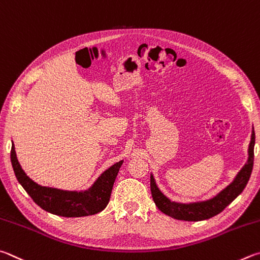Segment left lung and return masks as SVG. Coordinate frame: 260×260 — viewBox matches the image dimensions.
<instances>
[{
  "mask_svg": "<svg viewBox=\"0 0 260 260\" xmlns=\"http://www.w3.org/2000/svg\"><path fill=\"white\" fill-rule=\"evenodd\" d=\"M253 147H254V131L252 129L251 142L248 149V161L244 167L236 175L235 179L227 186L226 188L217 194L215 198L202 202L194 203H178L168 199L155 183L153 175H151V192L154 202H155L158 210L170 216L175 219L186 220V221H199L209 219L213 216L220 213L224 209L232 203L234 200L242 193V190L247 186L253 167Z\"/></svg>",
  "mask_w": 260,
  "mask_h": 260,
  "instance_id": "8db88e82",
  "label": "left lung"
}]
</instances>
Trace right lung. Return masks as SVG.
<instances>
[{"label":"right lung","mask_w":260,"mask_h":260,"mask_svg":"<svg viewBox=\"0 0 260 260\" xmlns=\"http://www.w3.org/2000/svg\"><path fill=\"white\" fill-rule=\"evenodd\" d=\"M10 156L17 179L27 194L43 210L61 217L91 216L103 211L109 202L114 181L123 163V161L117 162L104 171L88 190L75 192L45 187L34 183L21 169L13 144Z\"/></svg>","instance_id":"right-lung-1"}]
</instances>
